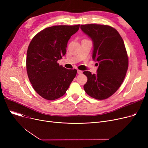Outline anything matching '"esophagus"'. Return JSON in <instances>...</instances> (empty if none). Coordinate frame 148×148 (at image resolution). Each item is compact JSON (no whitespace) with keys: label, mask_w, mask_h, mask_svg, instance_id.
Instances as JSON below:
<instances>
[{"label":"esophagus","mask_w":148,"mask_h":148,"mask_svg":"<svg viewBox=\"0 0 148 148\" xmlns=\"http://www.w3.org/2000/svg\"><path fill=\"white\" fill-rule=\"evenodd\" d=\"M77 73H78L79 74H82V71H81V70L78 69V70H77Z\"/></svg>","instance_id":"esophagus-1"}]
</instances>
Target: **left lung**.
Returning <instances> with one entry per match:
<instances>
[{
	"label": "left lung",
	"instance_id": "1",
	"mask_svg": "<svg viewBox=\"0 0 148 148\" xmlns=\"http://www.w3.org/2000/svg\"><path fill=\"white\" fill-rule=\"evenodd\" d=\"M93 42L92 59L97 62V73L84 71L88 81L84 89L90 97L105 99L122 84L128 67V58L122 37L113 27L97 24L81 25Z\"/></svg>",
	"mask_w": 148,
	"mask_h": 148
}]
</instances>
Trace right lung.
<instances>
[{
	"label": "right lung",
	"instance_id": "right-lung-1",
	"mask_svg": "<svg viewBox=\"0 0 148 148\" xmlns=\"http://www.w3.org/2000/svg\"><path fill=\"white\" fill-rule=\"evenodd\" d=\"M79 27L80 25L47 27L30 42L27 75L34 90L44 99L54 100L63 96L76 75L75 69H66L57 62L65 56L68 40Z\"/></svg>",
	"mask_w": 148,
	"mask_h": 148
}]
</instances>
